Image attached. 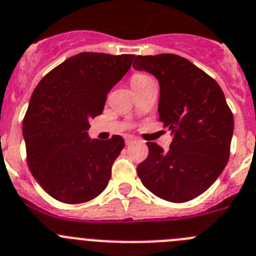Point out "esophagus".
Returning a JSON list of instances; mask_svg holds the SVG:
<instances>
[{
    "instance_id": "34e87169",
    "label": "esophagus",
    "mask_w": 256,
    "mask_h": 256,
    "mask_svg": "<svg viewBox=\"0 0 256 256\" xmlns=\"http://www.w3.org/2000/svg\"><path fill=\"white\" fill-rule=\"evenodd\" d=\"M133 140H133L132 137H126V146H128V144H132Z\"/></svg>"
}]
</instances>
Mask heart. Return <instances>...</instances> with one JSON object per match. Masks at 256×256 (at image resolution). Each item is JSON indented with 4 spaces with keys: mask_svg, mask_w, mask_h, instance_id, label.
Masks as SVG:
<instances>
[{
    "mask_svg": "<svg viewBox=\"0 0 256 256\" xmlns=\"http://www.w3.org/2000/svg\"><path fill=\"white\" fill-rule=\"evenodd\" d=\"M151 82H154V80L148 74H144V72H137V74H134L130 77V85H132V88L134 90L147 85V84H151Z\"/></svg>",
    "mask_w": 256,
    "mask_h": 256,
    "instance_id": "obj_1",
    "label": "heart"
}]
</instances>
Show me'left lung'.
Wrapping results in <instances>:
<instances>
[{"mask_svg": "<svg viewBox=\"0 0 256 256\" xmlns=\"http://www.w3.org/2000/svg\"><path fill=\"white\" fill-rule=\"evenodd\" d=\"M133 68L160 84L158 119L172 133L168 151L148 142L137 168L151 193L174 203L192 200L217 180L230 157L234 116L212 77L176 54L137 56Z\"/></svg>", "mask_w": 256, "mask_h": 256, "instance_id": "1", "label": "left lung"}]
</instances>
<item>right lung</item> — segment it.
<instances>
[{"instance_id": "1", "label": "right lung", "mask_w": 256, "mask_h": 256, "mask_svg": "<svg viewBox=\"0 0 256 256\" xmlns=\"http://www.w3.org/2000/svg\"><path fill=\"white\" fill-rule=\"evenodd\" d=\"M132 60V54L84 52L52 70L35 88L22 123L28 165L57 200L78 204L108 186L124 140H91L88 120L102 114L108 94Z\"/></svg>"}]
</instances>
